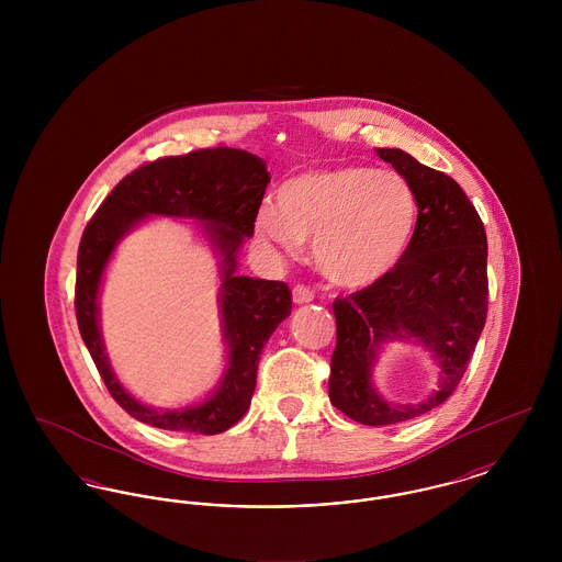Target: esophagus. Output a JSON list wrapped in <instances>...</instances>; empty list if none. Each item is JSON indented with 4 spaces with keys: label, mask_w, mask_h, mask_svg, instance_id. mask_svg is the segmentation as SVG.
<instances>
[{
    "label": "esophagus",
    "mask_w": 562,
    "mask_h": 562,
    "mask_svg": "<svg viewBox=\"0 0 562 562\" xmlns=\"http://www.w3.org/2000/svg\"><path fill=\"white\" fill-rule=\"evenodd\" d=\"M293 301L296 305L310 303V301H314V293H312V289H310V286H305V284H296L293 289Z\"/></svg>",
    "instance_id": "1"
}]
</instances>
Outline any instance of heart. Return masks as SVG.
Wrapping results in <instances>:
<instances>
[{"label":"heart","instance_id":"heart-1","mask_svg":"<svg viewBox=\"0 0 562 562\" xmlns=\"http://www.w3.org/2000/svg\"><path fill=\"white\" fill-rule=\"evenodd\" d=\"M419 221L417 191L396 170L335 166L310 170L263 204L257 236L294 255L312 240L322 276L344 289H367L398 268Z\"/></svg>","mask_w":562,"mask_h":562}]
</instances>
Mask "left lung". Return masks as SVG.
I'll return each instance as SVG.
<instances>
[{"label":"left lung","instance_id":"8db88e82","mask_svg":"<svg viewBox=\"0 0 562 562\" xmlns=\"http://www.w3.org/2000/svg\"><path fill=\"white\" fill-rule=\"evenodd\" d=\"M376 156L417 191V232L390 276L335 299L337 346L328 396L362 426H392L447 401L468 369L486 321V234L476 209L449 175L402 149H376ZM392 340H417L437 360L439 385L426 402L394 405L375 392L373 364Z\"/></svg>","mask_w":562,"mask_h":562}]
</instances>
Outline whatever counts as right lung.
<instances>
[{
  "label": "right lung",
  "mask_w": 562,
  "mask_h": 562,
  "mask_svg": "<svg viewBox=\"0 0 562 562\" xmlns=\"http://www.w3.org/2000/svg\"><path fill=\"white\" fill-rule=\"evenodd\" d=\"M269 183L268 166L241 149L214 147L145 164L122 179L83 229L78 250L76 316L109 394L131 417L154 426L213 436L238 424L257 385L259 356L278 324L291 316L284 282L238 276V252L252 238ZM149 215L193 217L220 257V311L228 364L209 400L183 409H154L136 402L112 373L100 335L98 294L116 247Z\"/></svg>",
  "instance_id": "right-lung-1"
}]
</instances>
